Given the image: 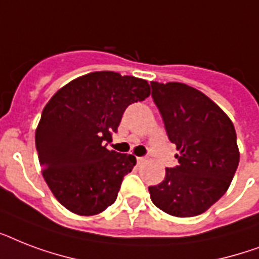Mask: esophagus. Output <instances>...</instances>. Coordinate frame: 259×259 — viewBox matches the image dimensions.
<instances>
[{
  "mask_svg": "<svg viewBox=\"0 0 259 259\" xmlns=\"http://www.w3.org/2000/svg\"><path fill=\"white\" fill-rule=\"evenodd\" d=\"M144 160H145V158H144V157H137V162H138V164L144 161Z\"/></svg>",
  "mask_w": 259,
  "mask_h": 259,
  "instance_id": "34e87169",
  "label": "esophagus"
}]
</instances>
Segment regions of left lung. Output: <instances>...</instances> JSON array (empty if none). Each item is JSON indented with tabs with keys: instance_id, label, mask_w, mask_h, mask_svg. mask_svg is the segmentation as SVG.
I'll return each mask as SVG.
<instances>
[{
	"instance_id": "obj_1",
	"label": "left lung",
	"mask_w": 259,
	"mask_h": 259,
	"mask_svg": "<svg viewBox=\"0 0 259 259\" xmlns=\"http://www.w3.org/2000/svg\"><path fill=\"white\" fill-rule=\"evenodd\" d=\"M179 165L149 187L156 207L177 218L205 212L229 189L239 164L237 133L229 115L185 83L150 82Z\"/></svg>"
}]
</instances>
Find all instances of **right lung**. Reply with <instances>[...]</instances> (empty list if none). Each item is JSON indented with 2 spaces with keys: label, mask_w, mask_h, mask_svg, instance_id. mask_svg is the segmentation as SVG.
<instances>
[{
  "label": "right lung",
  "mask_w": 259,
  "mask_h": 259,
  "mask_svg": "<svg viewBox=\"0 0 259 259\" xmlns=\"http://www.w3.org/2000/svg\"><path fill=\"white\" fill-rule=\"evenodd\" d=\"M150 95L145 79L97 71L58 90L42 109L36 149L42 177L68 211L91 217L117 199L136 157L106 148L126 107Z\"/></svg>",
  "instance_id": "1"
}]
</instances>
